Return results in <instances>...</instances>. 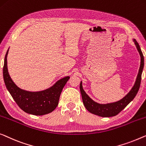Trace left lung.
<instances>
[{
    "label": "left lung",
    "instance_id": "8db88e82",
    "mask_svg": "<svg viewBox=\"0 0 146 146\" xmlns=\"http://www.w3.org/2000/svg\"><path fill=\"white\" fill-rule=\"evenodd\" d=\"M134 42L136 47L138 49L139 53H140L141 57V62L140 66L139 69V72L137 76V78L135 82L134 86H133L130 92L124 97L123 99L120 100L117 102L108 103V104H99V103L95 102L89 97L86 92H84L82 88V83L81 82L80 85V92L82 94V101H83L84 105L86 109L91 113L94 114V115L100 116L103 117H114L118 115L120 111H122L129 103L133 100L135 97H136L137 93H138L139 88L140 86L141 79V73L143 68V65H144V58L141 52L140 45L136 39L133 40Z\"/></svg>",
    "mask_w": 146,
    "mask_h": 146
}]
</instances>
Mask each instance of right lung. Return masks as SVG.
Returning <instances> with one entry per match:
<instances>
[{
  "label": "right lung",
  "instance_id": "right-lung-1",
  "mask_svg": "<svg viewBox=\"0 0 146 146\" xmlns=\"http://www.w3.org/2000/svg\"><path fill=\"white\" fill-rule=\"evenodd\" d=\"M6 52L3 66V78L6 88L17 105L24 112L34 115H44L53 111L58 104L59 98L63 88L70 77L58 81L48 90L39 92H30L17 87L10 77L7 68Z\"/></svg>",
  "mask_w": 146,
  "mask_h": 146
}]
</instances>
